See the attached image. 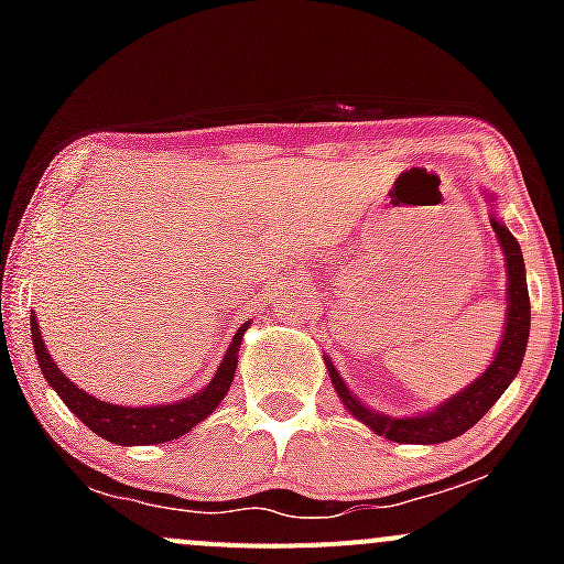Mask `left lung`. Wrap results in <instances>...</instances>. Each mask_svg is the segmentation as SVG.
Listing matches in <instances>:
<instances>
[{
  "instance_id": "1",
  "label": "left lung",
  "mask_w": 564,
  "mask_h": 564,
  "mask_svg": "<svg viewBox=\"0 0 564 564\" xmlns=\"http://www.w3.org/2000/svg\"><path fill=\"white\" fill-rule=\"evenodd\" d=\"M491 226L497 231L499 246L505 250V267H508V324H505L502 340H499V349L494 355L491 366L469 388L447 398L434 412L414 414V417H390V414H379L373 409H368L366 403L357 401L355 392L346 388L340 373L333 368V362L324 357L327 373L333 379V388L338 392L340 401H344V406L360 423H366L368 429L384 436V440L403 442V445H440V442L456 440V436L469 431L499 401V395L510 388V382L519 373L527 351L529 316H532V311H529L524 256H521L519 240L510 235L502 220L491 218Z\"/></svg>"
}]
</instances>
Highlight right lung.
Returning <instances> with one entry per match:
<instances>
[{
    "label": "right lung",
    "instance_id": "right-lung-1",
    "mask_svg": "<svg viewBox=\"0 0 564 564\" xmlns=\"http://www.w3.org/2000/svg\"><path fill=\"white\" fill-rule=\"evenodd\" d=\"M248 324H242L235 333V338H231L229 349H226L224 355V362L218 366L215 377L209 379L207 388L193 392L185 401L158 403V406H119V403H106L100 401V398L89 395V392L78 390L76 384L54 366V360H51L35 316H32V344H35V355L40 368H43L45 382L56 390V395L65 401V406L70 409L89 431L104 436L106 442H113V445H161V442H172L176 436L187 434L193 425L202 423V420L207 417V414H213L215 406L224 401L231 382H235L237 355H240V344Z\"/></svg>",
    "mask_w": 564,
    "mask_h": 564
}]
</instances>
